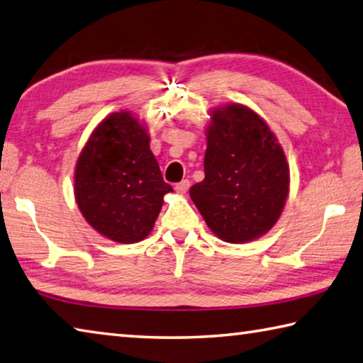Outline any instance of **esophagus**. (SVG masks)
Listing matches in <instances>:
<instances>
[{"mask_svg": "<svg viewBox=\"0 0 363 363\" xmlns=\"http://www.w3.org/2000/svg\"><path fill=\"white\" fill-rule=\"evenodd\" d=\"M189 187H190V182L187 181V179H184V181H181L179 184H176V192L177 194H186L187 190H189Z\"/></svg>", "mask_w": 363, "mask_h": 363, "instance_id": "esophagus-1", "label": "esophagus"}]
</instances>
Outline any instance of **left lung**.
Returning a JSON list of instances; mask_svg holds the SVG:
<instances>
[{"label": "left lung", "instance_id": "obj_1", "mask_svg": "<svg viewBox=\"0 0 363 363\" xmlns=\"http://www.w3.org/2000/svg\"><path fill=\"white\" fill-rule=\"evenodd\" d=\"M204 179L190 199L217 238L241 245L274 227L286 206L291 173L268 123L240 103L209 111Z\"/></svg>", "mask_w": 363, "mask_h": 363}]
</instances>
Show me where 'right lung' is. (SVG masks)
I'll return each instance as SVG.
<instances>
[{"instance_id": "add662e5", "label": "right lung", "mask_w": 363, "mask_h": 363, "mask_svg": "<svg viewBox=\"0 0 363 363\" xmlns=\"http://www.w3.org/2000/svg\"><path fill=\"white\" fill-rule=\"evenodd\" d=\"M149 143L147 125L121 109L96 125L76 162L79 211L91 228L121 245L146 238L163 196L173 192Z\"/></svg>"}]
</instances>
